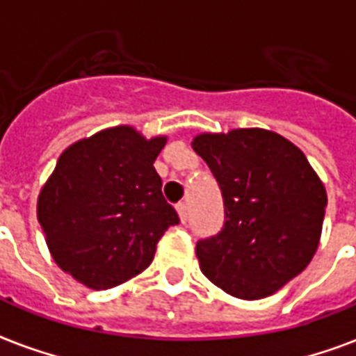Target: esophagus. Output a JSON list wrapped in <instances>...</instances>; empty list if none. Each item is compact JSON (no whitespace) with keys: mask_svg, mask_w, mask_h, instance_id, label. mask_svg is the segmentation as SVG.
<instances>
[{"mask_svg":"<svg viewBox=\"0 0 356 356\" xmlns=\"http://www.w3.org/2000/svg\"><path fill=\"white\" fill-rule=\"evenodd\" d=\"M177 212H179V218H181V222L186 223V220H188V209H186V203H179Z\"/></svg>","mask_w":356,"mask_h":356,"instance_id":"obj_1","label":"esophagus"}]
</instances>
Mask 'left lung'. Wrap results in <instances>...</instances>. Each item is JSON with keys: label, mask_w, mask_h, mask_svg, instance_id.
Wrapping results in <instances>:
<instances>
[{"label": "left lung", "mask_w": 356, "mask_h": 356, "mask_svg": "<svg viewBox=\"0 0 356 356\" xmlns=\"http://www.w3.org/2000/svg\"><path fill=\"white\" fill-rule=\"evenodd\" d=\"M222 190V231L201 238L203 275L240 299L275 293L309 266L327 194L303 151L264 129L200 134L192 142Z\"/></svg>", "instance_id": "1"}]
</instances>
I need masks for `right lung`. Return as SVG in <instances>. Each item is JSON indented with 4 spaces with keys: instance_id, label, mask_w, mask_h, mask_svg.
Listing matches in <instances>:
<instances>
[{
    "instance_id": "1",
    "label": "right lung",
    "mask_w": 356,
    "mask_h": 356,
    "mask_svg": "<svg viewBox=\"0 0 356 356\" xmlns=\"http://www.w3.org/2000/svg\"><path fill=\"white\" fill-rule=\"evenodd\" d=\"M166 138L114 127L70 145L38 195L53 260L94 290L122 284L151 264L179 214L153 168Z\"/></svg>"
}]
</instances>
